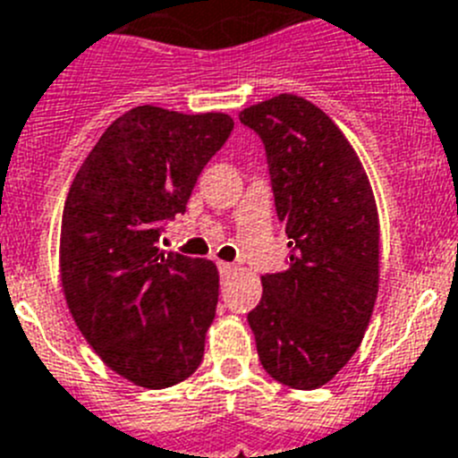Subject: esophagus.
I'll return each mask as SVG.
<instances>
[{
	"label": "esophagus",
	"mask_w": 458,
	"mask_h": 458,
	"mask_svg": "<svg viewBox=\"0 0 458 458\" xmlns=\"http://www.w3.org/2000/svg\"><path fill=\"white\" fill-rule=\"evenodd\" d=\"M219 271L221 274H230V271H234V265H230V262H219Z\"/></svg>",
	"instance_id": "1"
}]
</instances>
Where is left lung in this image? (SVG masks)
Segmentation results:
<instances>
[{
    "instance_id": "8db88e82",
    "label": "left lung",
    "mask_w": 458,
    "mask_h": 458,
    "mask_svg": "<svg viewBox=\"0 0 458 458\" xmlns=\"http://www.w3.org/2000/svg\"><path fill=\"white\" fill-rule=\"evenodd\" d=\"M239 121L265 143L290 239V267L262 276L249 312L259 362L290 388H321L360 347L378 294L372 184L340 127L303 98L280 93Z\"/></svg>"
}]
</instances>
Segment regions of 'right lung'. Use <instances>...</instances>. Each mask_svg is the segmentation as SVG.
Instances as JSON below:
<instances>
[{"label":"right lung","instance_id":"add662e5","mask_svg":"<svg viewBox=\"0 0 458 458\" xmlns=\"http://www.w3.org/2000/svg\"><path fill=\"white\" fill-rule=\"evenodd\" d=\"M233 127L228 114L134 106L70 184L59 242L65 303L106 368L141 388L175 386L203 360L219 271L212 259L164 253L157 239Z\"/></svg>","mask_w":458,"mask_h":458}]
</instances>
